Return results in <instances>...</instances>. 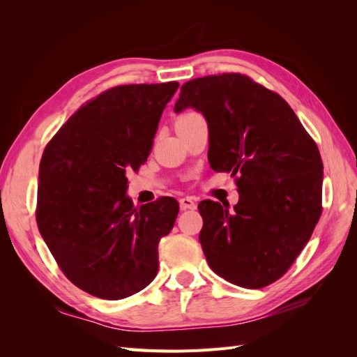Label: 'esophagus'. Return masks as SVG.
<instances>
[{"label":"esophagus","mask_w":357,"mask_h":357,"mask_svg":"<svg viewBox=\"0 0 357 357\" xmlns=\"http://www.w3.org/2000/svg\"><path fill=\"white\" fill-rule=\"evenodd\" d=\"M180 208L181 210H195L197 202L192 197H185V198L180 199Z\"/></svg>","instance_id":"obj_1"}]
</instances>
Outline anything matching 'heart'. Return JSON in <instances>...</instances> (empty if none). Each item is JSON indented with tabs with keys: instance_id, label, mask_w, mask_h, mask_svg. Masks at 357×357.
Returning a JSON list of instances; mask_svg holds the SVG:
<instances>
[{
	"instance_id": "b5f03b06",
	"label": "heart",
	"mask_w": 357,
	"mask_h": 357,
	"mask_svg": "<svg viewBox=\"0 0 357 357\" xmlns=\"http://www.w3.org/2000/svg\"><path fill=\"white\" fill-rule=\"evenodd\" d=\"M195 114H198V113H193V112H189V113H185V114H181V116H178L177 117V121H176V125H178V123H183V122H186L188 119H190V117H193Z\"/></svg>"
}]
</instances>
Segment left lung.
Masks as SVG:
<instances>
[{
  "instance_id": "obj_1",
  "label": "left lung",
  "mask_w": 357,
  "mask_h": 357,
  "mask_svg": "<svg viewBox=\"0 0 357 357\" xmlns=\"http://www.w3.org/2000/svg\"><path fill=\"white\" fill-rule=\"evenodd\" d=\"M193 107L208 123L210 167L231 172L232 210L198 205L199 243L213 271L261 289L283 277L321 215L323 162L314 139L278 93L240 73L186 82L174 110Z\"/></svg>"
}]
</instances>
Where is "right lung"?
<instances>
[{
  "label": "right lung",
  "instance_id": "obj_1",
  "mask_svg": "<svg viewBox=\"0 0 357 357\" xmlns=\"http://www.w3.org/2000/svg\"><path fill=\"white\" fill-rule=\"evenodd\" d=\"M177 82L114 86L83 104L47 143L40 160L36 219L73 284L123 299L158 274V244L178 214L171 197L134 207L129 171L152 152L158 123Z\"/></svg>",
  "mask_w": 357,
  "mask_h": 357
}]
</instances>
